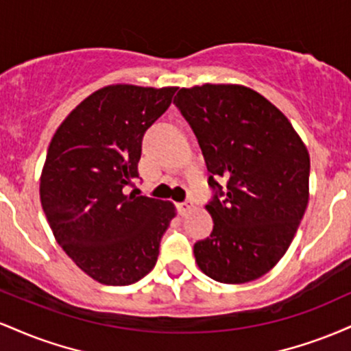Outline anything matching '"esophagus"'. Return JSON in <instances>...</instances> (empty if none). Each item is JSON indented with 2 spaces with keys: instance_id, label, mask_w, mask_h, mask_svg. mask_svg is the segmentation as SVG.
<instances>
[{
  "instance_id": "1",
  "label": "esophagus",
  "mask_w": 351,
  "mask_h": 351,
  "mask_svg": "<svg viewBox=\"0 0 351 351\" xmlns=\"http://www.w3.org/2000/svg\"><path fill=\"white\" fill-rule=\"evenodd\" d=\"M193 211V204L189 203V201H184V203H181L180 204V213L183 216H186V215H189V213Z\"/></svg>"
}]
</instances>
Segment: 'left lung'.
<instances>
[{"mask_svg": "<svg viewBox=\"0 0 351 351\" xmlns=\"http://www.w3.org/2000/svg\"><path fill=\"white\" fill-rule=\"evenodd\" d=\"M173 104L198 138L215 189L206 204L213 232L195 244L198 267L223 284L259 279L287 252L307 209V147L287 117L249 87H183Z\"/></svg>", "mask_w": 351, "mask_h": 351, "instance_id": "left-lung-1", "label": "left lung"}]
</instances>
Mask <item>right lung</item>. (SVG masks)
<instances>
[{
	"instance_id": "right-lung-1",
	"label": "right lung",
	"mask_w": 351,
	"mask_h": 351,
	"mask_svg": "<svg viewBox=\"0 0 351 351\" xmlns=\"http://www.w3.org/2000/svg\"><path fill=\"white\" fill-rule=\"evenodd\" d=\"M176 88H99L66 117L47 148L44 215L60 247L100 284L130 285L147 276L176 216L170 201L127 195L138 178L143 134Z\"/></svg>"
}]
</instances>
